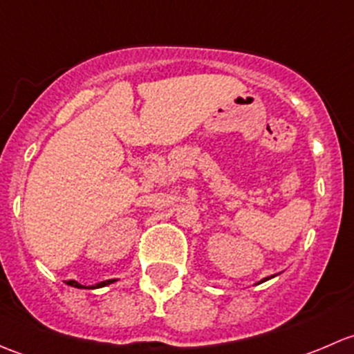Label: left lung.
<instances>
[{"label":"left lung","mask_w":354,"mask_h":354,"mask_svg":"<svg viewBox=\"0 0 354 354\" xmlns=\"http://www.w3.org/2000/svg\"><path fill=\"white\" fill-rule=\"evenodd\" d=\"M267 279H269V277H266V279H263V281H267Z\"/></svg>","instance_id":"1"}]
</instances>
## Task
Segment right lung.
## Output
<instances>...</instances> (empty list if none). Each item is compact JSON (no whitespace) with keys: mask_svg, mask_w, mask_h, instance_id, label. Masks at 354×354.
I'll return each mask as SVG.
<instances>
[{"mask_svg":"<svg viewBox=\"0 0 354 354\" xmlns=\"http://www.w3.org/2000/svg\"><path fill=\"white\" fill-rule=\"evenodd\" d=\"M114 279H109V281H104V283H99V286H106V284H109V283H113ZM66 284H70V286H75V288H84L82 286V284H78L77 281H66Z\"/></svg>","mask_w":354,"mask_h":354,"instance_id":"1","label":"right lung"}]
</instances>
